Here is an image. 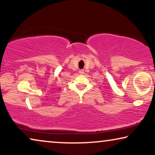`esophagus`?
Here are the masks:
<instances>
[{
	"label": "esophagus",
	"mask_w": 155,
	"mask_h": 155,
	"mask_svg": "<svg viewBox=\"0 0 155 155\" xmlns=\"http://www.w3.org/2000/svg\"><path fill=\"white\" fill-rule=\"evenodd\" d=\"M79 74H84V70H79Z\"/></svg>",
	"instance_id": "obj_1"
}]
</instances>
